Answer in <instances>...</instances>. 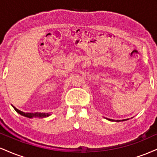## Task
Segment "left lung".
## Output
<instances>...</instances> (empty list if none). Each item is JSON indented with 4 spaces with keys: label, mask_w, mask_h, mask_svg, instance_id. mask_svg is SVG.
<instances>
[{
    "label": "left lung",
    "mask_w": 157,
    "mask_h": 157,
    "mask_svg": "<svg viewBox=\"0 0 157 157\" xmlns=\"http://www.w3.org/2000/svg\"><path fill=\"white\" fill-rule=\"evenodd\" d=\"M108 120H110V121H115V122H120V121H125L126 120H111V119H107Z\"/></svg>",
    "instance_id": "1"
}]
</instances>
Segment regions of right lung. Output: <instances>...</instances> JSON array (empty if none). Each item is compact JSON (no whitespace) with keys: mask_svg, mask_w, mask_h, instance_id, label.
<instances>
[{"mask_svg":"<svg viewBox=\"0 0 157 157\" xmlns=\"http://www.w3.org/2000/svg\"><path fill=\"white\" fill-rule=\"evenodd\" d=\"M12 107H13L14 109H15L17 113H20V114H21L22 116L26 117H29V118L46 117H48L50 115V113H37V112H36V113H25V112H23V111H20V110H18L17 109H16V108L14 107L13 105H12Z\"/></svg>","mask_w":157,"mask_h":157,"instance_id":"obj_1","label":"right lung"}]
</instances>
